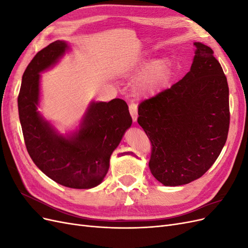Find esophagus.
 Wrapping results in <instances>:
<instances>
[{
	"mask_svg": "<svg viewBox=\"0 0 248 248\" xmlns=\"http://www.w3.org/2000/svg\"><path fill=\"white\" fill-rule=\"evenodd\" d=\"M129 111H130V115H131V118H132V121L137 122V120H138V106L136 103H130L129 104Z\"/></svg>",
	"mask_w": 248,
	"mask_h": 248,
	"instance_id": "esophagus-1",
	"label": "esophagus"
}]
</instances>
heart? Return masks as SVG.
Wrapping results in <instances>:
<instances>
[{
	"instance_id": "obj_1",
	"label": "heart",
	"mask_w": 248,
	"mask_h": 248,
	"mask_svg": "<svg viewBox=\"0 0 248 248\" xmlns=\"http://www.w3.org/2000/svg\"><path fill=\"white\" fill-rule=\"evenodd\" d=\"M172 71L171 60L162 56L150 62L147 57H141L128 70L129 74L140 73L134 82V91L140 96H153L167 85Z\"/></svg>"
}]
</instances>
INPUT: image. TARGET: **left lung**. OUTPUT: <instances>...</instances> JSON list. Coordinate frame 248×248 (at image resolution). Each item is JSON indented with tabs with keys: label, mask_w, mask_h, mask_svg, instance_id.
Instances as JSON below:
<instances>
[{
	"label": "left lung",
	"mask_w": 248,
	"mask_h": 248,
	"mask_svg": "<svg viewBox=\"0 0 248 248\" xmlns=\"http://www.w3.org/2000/svg\"><path fill=\"white\" fill-rule=\"evenodd\" d=\"M189 72L142 101L138 122L152 144L149 168L164 186L188 184L212 167L230 126L229 86L213 50L194 42Z\"/></svg>",
	"instance_id": "obj_1"
}]
</instances>
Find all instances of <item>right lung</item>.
<instances>
[{
    "mask_svg": "<svg viewBox=\"0 0 248 248\" xmlns=\"http://www.w3.org/2000/svg\"><path fill=\"white\" fill-rule=\"evenodd\" d=\"M69 49L66 41L57 40L37 52L30 62L17 99L19 121L28 153L37 168L63 186L89 189L106 177L110 155L132 119L127 103L119 98L92 101L79 128L65 136L41 116L40 73L55 66Z\"/></svg>",
    "mask_w": 248,
    "mask_h": 248,
    "instance_id": "add662e5",
    "label": "right lung"
}]
</instances>
